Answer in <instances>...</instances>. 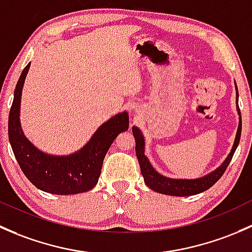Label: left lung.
Instances as JSON below:
<instances>
[{
	"instance_id": "left-lung-1",
	"label": "left lung",
	"mask_w": 252,
	"mask_h": 252,
	"mask_svg": "<svg viewBox=\"0 0 252 252\" xmlns=\"http://www.w3.org/2000/svg\"><path fill=\"white\" fill-rule=\"evenodd\" d=\"M235 91H237V97H235V103H237V111L239 115V125H238V131L235 134L234 144H233L230 153L228 157L225 158L224 161L222 162L216 170L212 172L207 173L203 177L194 178V180H184V178H170L166 176L161 175L158 172L154 167H153L148 158L144 155V136L141 132V129L136 126H132V132H133L134 141H136V155L138 159L139 167H141L142 176L144 178V182L153 190L158 191V193L166 194V195H173V196H189L195 195V194L201 193V191L207 190L211 188L222 175L224 173L225 168L229 165L230 160H232L233 155H234L235 150H237L238 144L240 141V134H242V114H240L239 105H238V99H239V94H238L237 84H235Z\"/></svg>"
}]
</instances>
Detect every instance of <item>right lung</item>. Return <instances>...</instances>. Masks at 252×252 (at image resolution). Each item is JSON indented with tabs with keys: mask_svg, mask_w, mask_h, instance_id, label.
<instances>
[{
	"mask_svg": "<svg viewBox=\"0 0 252 252\" xmlns=\"http://www.w3.org/2000/svg\"><path fill=\"white\" fill-rule=\"evenodd\" d=\"M30 64L14 90L8 118V137L20 168L36 188L58 195L85 193L98 182L105 154L116 137L128 129V113L123 111L102 124L81 149L69 155H52L36 148L20 125V100Z\"/></svg>",
	"mask_w": 252,
	"mask_h": 252,
	"instance_id": "obj_1",
	"label": "right lung"
}]
</instances>
